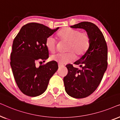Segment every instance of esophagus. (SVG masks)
<instances>
[{"instance_id":"obj_1","label":"esophagus","mask_w":120,"mask_h":120,"mask_svg":"<svg viewBox=\"0 0 120 120\" xmlns=\"http://www.w3.org/2000/svg\"><path fill=\"white\" fill-rule=\"evenodd\" d=\"M63 65L60 64H58V68H60V67H63Z\"/></svg>"}]
</instances>
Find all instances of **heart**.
Segmentation results:
<instances>
[{
    "label": "heart",
    "mask_w": 120,
    "mask_h": 120,
    "mask_svg": "<svg viewBox=\"0 0 120 120\" xmlns=\"http://www.w3.org/2000/svg\"><path fill=\"white\" fill-rule=\"evenodd\" d=\"M57 37L62 41L68 42L65 53H59L52 55L50 60L60 64L73 62L75 59V55L79 57L84 55L89 48L91 40L90 36L86 33H81L78 30L69 28H63L57 34ZM56 42L53 37L46 39L45 46L51 53H54L56 50Z\"/></svg>",
    "instance_id": "1"
}]
</instances>
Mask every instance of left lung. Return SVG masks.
<instances>
[{
  "label": "left lung",
  "instance_id": "obj_1",
  "mask_svg": "<svg viewBox=\"0 0 120 120\" xmlns=\"http://www.w3.org/2000/svg\"><path fill=\"white\" fill-rule=\"evenodd\" d=\"M70 27L84 29L91 40L87 52L74 62L81 69L67 65L68 73L63 79L67 94L75 98H83L91 94L101 83L108 66V47L103 33L92 23L80 22Z\"/></svg>",
  "mask_w": 120,
  "mask_h": 120
}]
</instances>
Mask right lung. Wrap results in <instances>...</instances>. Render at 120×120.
<instances>
[{
	"mask_svg": "<svg viewBox=\"0 0 120 120\" xmlns=\"http://www.w3.org/2000/svg\"><path fill=\"white\" fill-rule=\"evenodd\" d=\"M59 28L51 29L43 24L30 23L23 26L14 39L10 65L18 87L27 96L37 97L42 94L58 69L55 61L39 67H36V62H44L49 58L46 40Z\"/></svg>",
	"mask_w": 120,
	"mask_h": 120,
	"instance_id": "right-lung-1",
	"label": "right lung"
}]
</instances>
